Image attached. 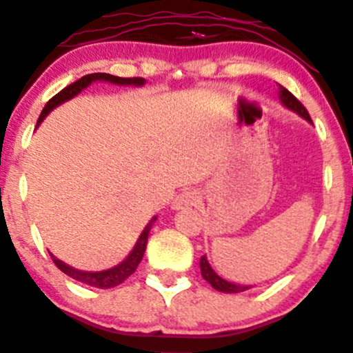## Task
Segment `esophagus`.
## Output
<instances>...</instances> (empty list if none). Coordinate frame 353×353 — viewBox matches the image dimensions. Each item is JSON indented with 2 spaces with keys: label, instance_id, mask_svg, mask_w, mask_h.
Instances as JSON below:
<instances>
[{
  "label": "esophagus",
  "instance_id": "34e87169",
  "mask_svg": "<svg viewBox=\"0 0 353 353\" xmlns=\"http://www.w3.org/2000/svg\"><path fill=\"white\" fill-rule=\"evenodd\" d=\"M196 203H198V192L192 191V189H183V191L174 198L172 208L174 210H184V208L194 206Z\"/></svg>",
  "mask_w": 353,
  "mask_h": 353
}]
</instances>
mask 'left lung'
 I'll list each match as a JSON object with an SVG mask.
<instances>
[{
	"label": "left lung",
	"mask_w": 353,
	"mask_h": 353,
	"mask_svg": "<svg viewBox=\"0 0 353 353\" xmlns=\"http://www.w3.org/2000/svg\"><path fill=\"white\" fill-rule=\"evenodd\" d=\"M279 99H281V103H283V105L285 106V108L292 110L294 113H298L299 117H303L304 120L310 121V123H313V121H311V118H310V113H307V110L301 105V101H299L298 98H294V96H292L291 92H289L284 86H281V84H279ZM199 267H201L203 279L208 281V283H210L214 289H216V291H220V292H243V291H247V289L252 288V285L233 284V283H228V281L221 279V277L218 276V274L214 272L213 269H211V265H210V262H208L206 255H203L201 261H199Z\"/></svg>",
	"instance_id": "8db88e82"
}]
</instances>
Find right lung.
Returning a JSON list of instances; mask_svg holds the SVG:
<instances>
[{"mask_svg":"<svg viewBox=\"0 0 353 353\" xmlns=\"http://www.w3.org/2000/svg\"><path fill=\"white\" fill-rule=\"evenodd\" d=\"M94 81H108V83L123 84V86H128V84H132V86H143V84H145V79H143V77H118V76H111V74H106V72L88 74V76H83L81 79H77L76 83L69 84L68 88H64L62 91H59L54 98L49 99V103L46 105V108H43L42 113H40L39 121H37V127H39L40 121H43V118H46L52 110L57 108L59 105H62V103L68 101V99L74 98L76 94H79L84 88H88L89 84L94 83ZM155 220H157V218L154 216L150 221H148L145 228H143V232L140 233V236H139V240H137L133 250L128 254V257L125 259L121 264L111 267V269H108V270H101V272L77 270V269H74V267L64 264L62 261H59V259L54 257L52 254H50V257H52V261H54V264L57 265L62 272L68 274V276L72 277V279L79 281V283L92 285V288H99V289L114 288V285L121 284L125 279H128V277L137 270L140 261H142L143 254H145L148 233H150V228H152V225H154Z\"/></svg>","mask_w":353,"mask_h":353,"instance_id":"1","label":"right lung"}]
</instances>
